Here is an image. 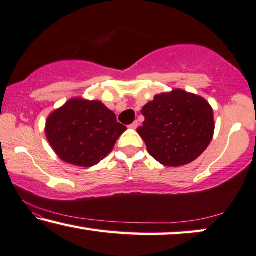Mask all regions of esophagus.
<instances>
[{"instance_id": "1", "label": "esophagus", "mask_w": 256, "mask_h": 256, "mask_svg": "<svg viewBox=\"0 0 256 256\" xmlns=\"http://www.w3.org/2000/svg\"><path fill=\"white\" fill-rule=\"evenodd\" d=\"M139 126V123H138V122H133V123L131 124V125H130V128H133V130H136V128H138Z\"/></svg>"}]
</instances>
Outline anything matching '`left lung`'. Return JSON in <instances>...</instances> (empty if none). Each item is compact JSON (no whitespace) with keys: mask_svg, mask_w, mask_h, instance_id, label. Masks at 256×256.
<instances>
[{"mask_svg":"<svg viewBox=\"0 0 256 256\" xmlns=\"http://www.w3.org/2000/svg\"><path fill=\"white\" fill-rule=\"evenodd\" d=\"M145 117L139 136L156 161L168 167L196 160L211 142L214 110L203 97L175 89L154 96L142 108Z\"/></svg>","mask_w":256,"mask_h":256,"instance_id":"left-lung-1","label":"left lung"}]
</instances>
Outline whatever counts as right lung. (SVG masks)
I'll list each match as a JSON object with an SVG mask.
<instances>
[{
    "mask_svg": "<svg viewBox=\"0 0 256 256\" xmlns=\"http://www.w3.org/2000/svg\"><path fill=\"white\" fill-rule=\"evenodd\" d=\"M126 126L100 100L72 98L50 114L45 133L64 162L92 167L111 153Z\"/></svg>",
    "mask_w": 256,
    "mask_h": 256,
    "instance_id": "1",
    "label": "right lung"
}]
</instances>
